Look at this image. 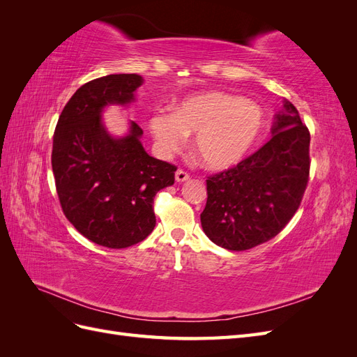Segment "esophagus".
I'll return each instance as SVG.
<instances>
[{"label":"esophagus","instance_id":"esophagus-1","mask_svg":"<svg viewBox=\"0 0 357 357\" xmlns=\"http://www.w3.org/2000/svg\"><path fill=\"white\" fill-rule=\"evenodd\" d=\"M189 178H190V176H189L188 171H185V169H177L176 171V181L181 183V181H186Z\"/></svg>","mask_w":357,"mask_h":357}]
</instances>
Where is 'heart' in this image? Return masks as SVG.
Wrapping results in <instances>:
<instances>
[{
	"label": "heart",
	"instance_id": "1",
	"mask_svg": "<svg viewBox=\"0 0 357 357\" xmlns=\"http://www.w3.org/2000/svg\"><path fill=\"white\" fill-rule=\"evenodd\" d=\"M264 113L252 101L225 92L183 100L174 112L156 110L149 128L162 152L178 150L195 134L193 150L210 169L229 168L247 155L262 131Z\"/></svg>",
	"mask_w": 357,
	"mask_h": 357
}]
</instances>
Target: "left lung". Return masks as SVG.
<instances>
[{
  "instance_id": "1",
  "label": "left lung",
  "mask_w": 357,
  "mask_h": 357,
  "mask_svg": "<svg viewBox=\"0 0 357 357\" xmlns=\"http://www.w3.org/2000/svg\"><path fill=\"white\" fill-rule=\"evenodd\" d=\"M273 138L235 167L207 177L201 213L205 235L243 252L266 243L294 218L310 177V131L296 107L283 100Z\"/></svg>"
}]
</instances>
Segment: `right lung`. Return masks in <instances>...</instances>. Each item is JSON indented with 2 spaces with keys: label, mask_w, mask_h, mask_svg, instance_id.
<instances>
[{
  "label": "right lung",
  "mask_w": 357,
  "mask_h": 357,
  "mask_svg": "<svg viewBox=\"0 0 357 357\" xmlns=\"http://www.w3.org/2000/svg\"><path fill=\"white\" fill-rule=\"evenodd\" d=\"M143 79L110 74L75 91L53 134L52 169L66 218L83 236L109 248H126L153 231V198L174 185L177 167L146 153L143 129L131 122L123 138L101 123L109 104H128Z\"/></svg>",
  "instance_id": "add662e5"
}]
</instances>
